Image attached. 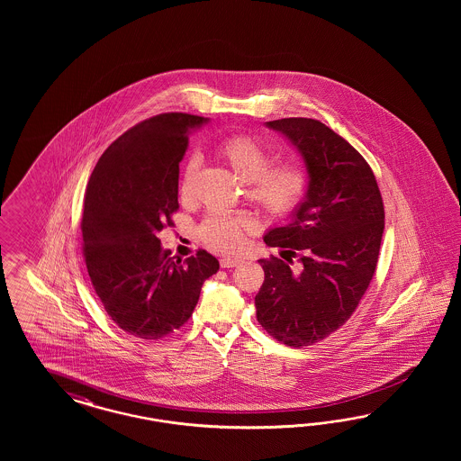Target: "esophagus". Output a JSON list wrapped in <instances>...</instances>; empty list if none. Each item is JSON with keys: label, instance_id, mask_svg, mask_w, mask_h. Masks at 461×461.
<instances>
[{"label": "esophagus", "instance_id": "34e87169", "mask_svg": "<svg viewBox=\"0 0 461 461\" xmlns=\"http://www.w3.org/2000/svg\"><path fill=\"white\" fill-rule=\"evenodd\" d=\"M220 264H221L223 268H233V267L240 266L241 260L235 258V257H223V258L220 260Z\"/></svg>", "mask_w": 461, "mask_h": 461}]
</instances>
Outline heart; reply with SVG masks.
<instances>
[{"label": "heart", "instance_id": "heart-1", "mask_svg": "<svg viewBox=\"0 0 461 461\" xmlns=\"http://www.w3.org/2000/svg\"><path fill=\"white\" fill-rule=\"evenodd\" d=\"M216 155L245 185V194L253 206L270 216H284L301 203L306 193L307 174L295 162L270 164L266 145L249 135H233L218 141ZM195 167L194 158L185 168V182ZM247 223L228 214H211L201 224V237L216 250L231 251L240 247Z\"/></svg>", "mask_w": 461, "mask_h": 461}]
</instances>
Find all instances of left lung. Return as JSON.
Wrapping results in <instances>:
<instances>
[{"mask_svg":"<svg viewBox=\"0 0 461 461\" xmlns=\"http://www.w3.org/2000/svg\"><path fill=\"white\" fill-rule=\"evenodd\" d=\"M304 160L307 187L289 221L270 228L268 247L289 259L258 260L266 280L255 295L257 320L280 343L301 348L348 321L375 274L384 203L362 155L331 128L311 118L267 122Z\"/></svg>","mask_w":461,"mask_h":461,"instance_id":"8db88e82","label":"left lung"}]
</instances>
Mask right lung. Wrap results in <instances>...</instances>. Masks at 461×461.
<instances>
[{
  "mask_svg": "<svg viewBox=\"0 0 461 461\" xmlns=\"http://www.w3.org/2000/svg\"><path fill=\"white\" fill-rule=\"evenodd\" d=\"M210 118L164 113L130 128L99 157L84 197V258L108 316L123 331L158 339L179 330L220 262L206 250L181 262L158 233L179 210V162Z\"/></svg>",
  "mask_w": 461,
  "mask_h": 461,
  "instance_id": "1",
  "label": "right lung"
}]
</instances>
